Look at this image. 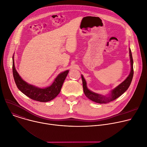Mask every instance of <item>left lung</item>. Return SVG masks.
<instances>
[{"label":"left lung","instance_id":"obj_1","mask_svg":"<svg viewBox=\"0 0 147 147\" xmlns=\"http://www.w3.org/2000/svg\"><path fill=\"white\" fill-rule=\"evenodd\" d=\"M129 54H130V63H131L130 73L126 79H125L123 82H122L121 84H120L118 86H117L115 88H114L111 91V93L109 96H103L90 91L87 87V82L86 81V80L84 79V78L83 76L81 75L84 92L86 96L88 99L98 103H107L117 99L129 88L130 84L131 82L133 77V74H134L133 60L130 48H129Z\"/></svg>","mask_w":147,"mask_h":147}]
</instances>
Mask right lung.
Here are the masks:
<instances>
[{
    "instance_id": "right-lung-1",
    "label": "right lung",
    "mask_w": 147,
    "mask_h": 147,
    "mask_svg": "<svg viewBox=\"0 0 147 147\" xmlns=\"http://www.w3.org/2000/svg\"><path fill=\"white\" fill-rule=\"evenodd\" d=\"M13 57L14 56H13V74L16 84L20 91L33 100L42 102L50 101L57 96L60 92L63 84L69 73V70L60 73L51 86L45 88H40L29 84L21 78L16 70Z\"/></svg>"
}]
</instances>
